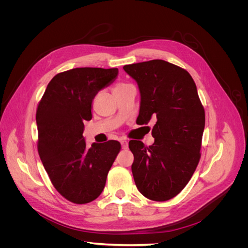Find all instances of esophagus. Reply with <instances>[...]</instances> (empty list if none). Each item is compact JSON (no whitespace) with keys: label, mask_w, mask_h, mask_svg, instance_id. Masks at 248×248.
Here are the masks:
<instances>
[{"label":"esophagus","mask_w":248,"mask_h":248,"mask_svg":"<svg viewBox=\"0 0 248 248\" xmlns=\"http://www.w3.org/2000/svg\"><path fill=\"white\" fill-rule=\"evenodd\" d=\"M121 146H122V149H127V147H128V141H127L126 140H122Z\"/></svg>","instance_id":"34e87169"}]
</instances>
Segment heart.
I'll list each match as a JSON object with an SVG mask.
<instances>
[{"label":"heart","instance_id":"b5f03b06","mask_svg":"<svg viewBox=\"0 0 248 248\" xmlns=\"http://www.w3.org/2000/svg\"><path fill=\"white\" fill-rule=\"evenodd\" d=\"M127 86H129V85H128V84H125V82H118V84L114 87V92L117 93L118 91H120V90L124 89V88L127 87Z\"/></svg>","mask_w":248,"mask_h":248}]
</instances>
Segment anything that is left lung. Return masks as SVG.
Returning <instances> with one entry per match:
<instances>
[{"label":"left lung","mask_w":248,"mask_h":248,"mask_svg":"<svg viewBox=\"0 0 248 248\" xmlns=\"http://www.w3.org/2000/svg\"><path fill=\"white\" fill-rule=\"evenodd\" d=\"M140 93V125L156 120L154 142L131 140V170L139 191L149 200L176 197L189 182L200 158L205 110L190 74L163 60L125 65Z\"/></svg>","instance_id":"left-lung-1"}]
</instances>
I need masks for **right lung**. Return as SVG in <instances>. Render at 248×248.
Listing matches in <instances>:
<instances>
[{"label": "right lung", "mask_w": 248, "mask_h": 248, "mask_svg": "<svg viewBox=\"0 0 248 248\" xmlns=\"http://www.w3.org/2000/svg\"><path fill=\"white\" fill-rule=\"evenodd\" d=\"M118 68H74L52 78L36 112L38 153L58 192L74 204L98 198L121 144L108 140L86 145L85 121L92 101L118 77Z\"/></svg>", "instance_id": "obj_1"}]
</instances>
